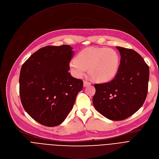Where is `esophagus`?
Wrapping results in <instances>:
<instances>
[{
  "instance_id": "34e87169",
  "label": "esophagus",
  "mask_w": 159,
  "mask_h": 159,
  "mask_svg": "<svg viewBox=\"0 0 159 159\" xmlns=\"http://www.w3.org/2000/svg\"><path fill=\"white\" fill-rule=\"evenodd\" d=\"M90 84H90L89 82H87V81H85V80L84 81V87H87L88 85H90Z\"/></svg>"
}]
</instances>
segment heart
<instances>
[{"mask_svg":"<svg viewBox=\"0 0 159 159\" xmlns=\"http://www.w3.org/2000/svg\"><path fill=\"white\" fill-rule=\"evenodd\" d=\"M120 63V56L115 50L89 47L80 52L77 59L70 60L69 68L75 77L81 78L88 69L89 74L94 81L104 83L115 77Z\"/></svg>","mask_w":159,"mask_h":159,"instance_id":"obj_1","label":"heart"}]
</instances>
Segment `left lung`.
Masks as SVG:
<instances>
[{"label":"left lung","mask_w":159,"mask_h":159,"mask_svg":"<svg viewBox=\"0 0 159 159\" xmlns=\"http://www.w3.org/2000/svg\"><path fill=\"white\" fill-rule=\"evenodd\" d=\"M118 72L111 81L95 84L93 102L106 118L120 121L128 118L143 104L148 92L149 67L135 51L120 47Z\"/></svg>","instance_id":"8db88e82"}]
</instances>
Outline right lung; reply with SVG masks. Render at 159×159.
<instances>
[{"label": "right lung", "mask_w": 159, "mask_h": 159, "mask_svg": "<svg viewBox=\"0 0 159 159\" xmlns=\"http://www.w3.org/2000/svg\"><path fill=\"white\" fill-rule=\"evenodd\" d=\"M74 55L70 45L45 47L21 67L19 93L22 106L43 125L52 127L63 122L82 89L83 81L69 72Z\"/></svg>", "instance_id": "obj_1"}]
</instances>
